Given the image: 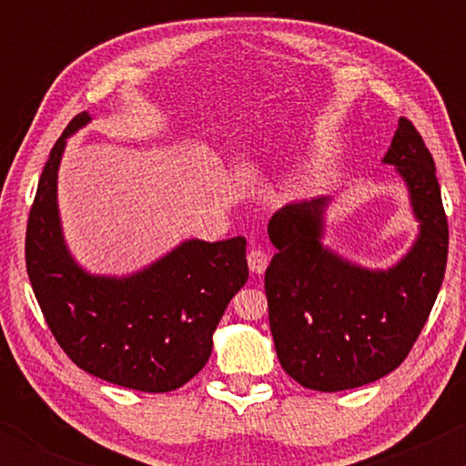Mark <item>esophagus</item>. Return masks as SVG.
Segmentation results:
<instances>
[{"instance_id":"esophagus-1","label":"esophagus","mask_w":466,"mask_h":466,"mask_svg":"<svg viewBox=\"0 0 466 466\" xmlns=\"http://www.w3.org/2000/svg\"><path fill=\"white\" fill-rule=\"evenodd\" d=\"M248 265H249V271L256 276H263L267 265H269V256L265 254L263 249H251L248 254Z\"/></svg>"}]
</instances>
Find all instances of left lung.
Instances as JSON below:
<instances>
[{
	"mask_svg": "<svg viewBox=\"0 0 466 466\" xmlns=\"http://www.w3.org/2000/svg\"><path fill=\"white\" fill-rule=\"evenodd\" d=\"M383 164L397 168L419 223L397 265L370 269L324 245L329 197L289 203L267 226L278 249L265 271L278 361L309 390H352L399 368L445 278L449 229L434 157L405 117Z\"/></svg>",
	"mask_w": 466,
	"mask_h": 466,
	"instance_id": "obj_1",
	"label": "left lung"
}]
</instances>
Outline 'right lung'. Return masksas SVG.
<instances>
[{
	"label": "right lung",
	"mask_w": 466,
	"mask_h": 466,
	"mask_svg": "<svg viewBox=\"0 0 466 466\" xmlns=\"http://www.w3.org/2000/svg\"><path fill=\"white\" fill-rule=\"evenodd\" d=\"M78 114L50 151L25 232V267L52 335L85 372L140 392H170L206 366L229 300L248 282L245 238H188L127 276L83 269L58 215V166Z\"/></svg>",
	"instance_id": "right-lung-1"
}]
</instances>
